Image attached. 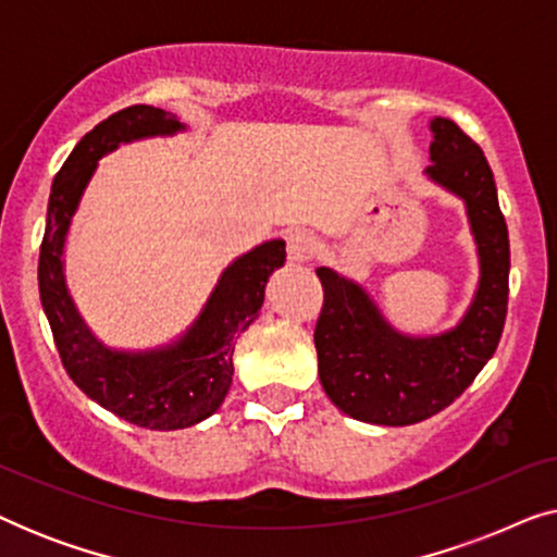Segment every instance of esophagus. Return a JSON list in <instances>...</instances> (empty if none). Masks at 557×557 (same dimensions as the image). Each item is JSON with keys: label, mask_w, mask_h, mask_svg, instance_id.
Wrapping results in <instances>:
<instances>
[{"label": "esophagus", "mask_w": 557, "mask_h": 557, "mask_svg": "<svg viewBox=\"0 0 557 557\" xmlns=\"http://www.w3.org/2000/svg\"><path fill=\"white\" fill-rule=\"evenodd\" d=\"M311 250H314V240H311V235H307L304 231L286 233V256H288V261H292V263L309 261Z\"/></svg>", "instance_id": "1"}]
</instances>
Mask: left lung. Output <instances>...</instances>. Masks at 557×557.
Masks as SVG:
<instances>
[{"label": "left lung", "mask_w": 557, "mask_h": 557, "mask_svg": "<svg viewBox=\"0 0 557 557\" xmlns=\"http://www.w3.org/2000/svg\"><path fill=\"white\" fill-rule=\"evenodd\" d=\"M429 180L467 202L479 250L474 301L454 330L408 337L385 322L375 301L337 271L317 269L324 307L314 345L319 380L342 413L364 423L410 425L459 398L499 345L509 296V235L484 151L451 119L431 121Z\"/></svg>", "instance_id": "obj_1"}]
</instances>
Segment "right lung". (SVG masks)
<instances>
[{"label":"right lung","mask_w":557,"mask_h":557,"mask_svg":"<svg viewBox=\"0 0 557 557\" xmlns=\"http://www.w3.org/2000/svg\"><path fill=\"white\" fill-rule=\"evenodd\" d=\"M185 132L177 116L154 106H128L103 119L75 144L52 180L48 223L37 263L40 301L63 368L75 385L124 421L151 431H177L220 408L233 383L235 342L253 324L265 281L286 261L284 240H265L227 265L195 324L172 345L119 352L98 342L67 294L63 246L98 159L119 144Z\"/></svg>","instance_id":"right-lung-1"}]
</instances>
